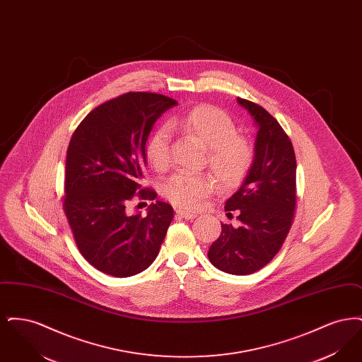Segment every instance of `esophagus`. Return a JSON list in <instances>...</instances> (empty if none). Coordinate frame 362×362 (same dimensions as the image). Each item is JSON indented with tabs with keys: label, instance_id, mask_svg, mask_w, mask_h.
<instances>
[{
	"label": "esophagus",
	"instance_id": "34e87169",
	"mask_svg": "<svg viewBox=\"0 0 362 362\" xmlns=\"http://www.w3.org/2000/svg\"><path fill=\"white\" fill-rule=\"evenodd\" d=\"M176 216L180 218H185V220H194L197 217V214L185 211V210H176Z\"/></svg>",
	"mask_w": 362,
	"mask_h": 362
}]
</instances>
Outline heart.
Instances as JSON below:
<instances>
[{
  "mask_svg": "<svg viewBox=\"0 0 362 362\" xmlns=\"http://www.w3.org/2000/svg\"><path fill=\"white\" fill-rule=\"evenodd\" d=\"M171 130L197 139L207 148V167L220 189L232 191L245 182L255 163L252 142L238 134L235 121L223 110L201 104L168 122ZM146 157L157 173H165L171 164V132L160 127L148 139ZM214 189L209 175L177 173L164 185V195L177 206L197 209Z\"/></svg>",
  "mask_w": 362,
  "mask_h": 362,
  "instance_id": "heart-1",
  "label": "heart"
}]
</instances>
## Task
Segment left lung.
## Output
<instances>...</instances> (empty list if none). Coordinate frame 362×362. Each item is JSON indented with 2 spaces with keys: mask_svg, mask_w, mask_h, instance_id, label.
<instances>
[{
  "mask_svg": "<svg viewBox=\"0 0 362 362\" xmlns=\"http://www.w3.org/2000/svg\"><path fill=\"white\" fill-rule=\"evenodd\" d=\"M258 124L252 170L226 202L239 226L221 224V235L207 252L218 270L247 276L276 257L292 228L296 210V155L292 141L276 118L259 104L238 98Z\"/></svg>",
  "mask_w": 362,
  "mask_h": 362,
  "instance_id": "1",
  "label": "left lung"
}]
</instances>
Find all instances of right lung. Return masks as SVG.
Here are the masks:
<instances>
[{"label":"right lung","instance_id":"obj_1","mask_svg":"<svg viewBox=\"0 0 362 362\" xmlns=\"http://www.w3.org/2000/svg\"><path fill=\"white\" fill-rule=\"evenodd\" d=\"M176 104L160 93L127 92L92 110L70 138L62 207L80 254L104 274L146 270L173 221V206L161 201L145 217L126 207L136 197L156 198L141 186L145 145L155 122Z\"/></svg>","mask_w":362,"mask_h":362}]
</instances>
